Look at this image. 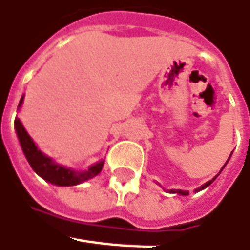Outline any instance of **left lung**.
Masks as SVG:
<instances>
[{
	"label": "left lung",
	"instance_id": "left-lung-1",
	"mask_svg": "<svg viewBox=\"0 0 250 250\" xmlns=\"http://www.w3.org/2000/svg\"><path fill=\"white\" fill-rule=\"evenodd\" d=\"M223 168H224V166H223ZM214 178H216V177H214ZM214 178H213V180H210V181H208V183H206V184H205V185H202V187H201L199 189H203V188H206L208 185H210L211 183L214 181ZM199 189H196V191H199ZM171 192H178V194H181V195H187V194H188V192H185V191H180V189H177V191H171Z\"/></svg>",
	"mask_w": 250,
	"mask_h": 250
}]
</instances>
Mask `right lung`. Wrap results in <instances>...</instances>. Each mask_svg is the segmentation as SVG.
Listing matches in <instances>:
<instances>
[{
    "label": "right lung",
    "instance_id": "obj_1",
    "mask_svg": "<svg viewBox=\"0 0 250 250\" xmlns=\"http://www.w3.org/2000/svg\"><path fill=\"white\" fill-rule=\"evenodd\" d=\"M22 102L23 97L21 99V102H19V106L22 105ZM15 128H16L18 138H19L21 146H22L23 153H24L27 162L30 163L33 170L39 176L42 177L45 181H48V183L62 185V187L80 184L83 181H87L88 178H92V177L99 174L102 167H104V162H99L97 165L91 166L85 171H74L72 168H66L63 166H59V165L54 163L48 156H45L36 146V144L33 142L30 135L24 130V127H23L19 119H15Z\"/></svg>",
    "mask_w": 250,
    "mask_h": 250
}]
</instances>
